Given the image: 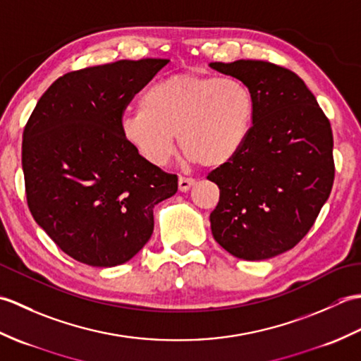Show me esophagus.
<instances>
[{"mask_svg": "<svg viewBox=\"0 0 361 361\" xmlns=\"http://www.w3.org/2000/svg\"><path fill=\"white\" fill-rule=\"evenodd\" d=\"M195 185V180L186 178V176H180L178 178V189L180 192H188V190Z\"/></svg>", "mask_w": 361, "mask_h": 361, "instance_id": "obj_1", "label": "esophagus"}]
</instances>
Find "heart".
Masks as SVG:
<instances>
[{"label":"heart","instance_id":"b5f03b06","mask_svg":"<svg viewBox=\"0 0 361 361\" xmlns=\"http://www.w3.org/2000/svg\"><path fill=\"white\" fill-rule=\"evenodd\" d=\"M255 101L235 79L175 74L144 91L137 113L121 119V133L155 166L166 164L175 136L190 161L220 167L247 142Z\"/></svg>","mask_w":361,"mask_h":361}]
</instances>
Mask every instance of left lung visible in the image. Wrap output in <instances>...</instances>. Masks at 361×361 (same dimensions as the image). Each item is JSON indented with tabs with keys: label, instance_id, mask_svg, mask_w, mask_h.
Masks as SVG:
<instances>
[{
	"label": "left lung",
	"instance_id": "1",
	"mask_svg": "<svg viewBox=\"0 0 361 361\" xmlns=\"http://www.w3.org/2000/svg\"><path fill=\"white\" fill-rule=\"evenodd\" d=\"M250 90L255 118L242 150L209 172L220 189L214 239L243 260L291 250L315 224L334 186L331 122L301 78L264 60L214 62Z\"/></svg>",
	"mask_w": 361,
	"mask_h": 361
}]
</instances>
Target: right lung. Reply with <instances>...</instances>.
Here are the masks:
<instances>
[{
  "mask_svg": "<svg viewBox=\"0 0 361 361\" xmlns=\"http://www.w3.org/2000/svg\"><path fill=\"white\" fill-rule=\"evenodd\" d=\"M167 62L119 60L66 73L23 132L29 211L82 264H126L149 242L155 204L178 190L176 175L149 163L121 133L127 105Z\"/></svg>",
  "mask_w": 361,
  "mask_h": 361,
  "instance_id": "right-lung-1",
  "label": "right lung"
}]
</instances>
